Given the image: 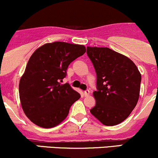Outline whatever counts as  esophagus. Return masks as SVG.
Returning <instances> with one entry per match:
<instances>
[{
	"instance_id": "obj_1",
	"label": "esophagus",
	"mask_w": 158,
	"mask_h": 158,
	"mask_svg": "<svg viewBox=\"0 0 158 158\" xmlns=\"http://www.w3.org/2000/svg\"><path fill=\"white\" fill-rule=\"evenodd\" d=\"M89 94H90V92H89V90L85 91V92H84L85 97H88V96L89 95Z\"/></svg>"
}]
</instances>
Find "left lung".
<instances>
[{
    "label": "left lung",
    "mask_w": 158,
    "mask_h": 158,
    "mask_svg": "<svg viewBox=\"0 0 158 158\" xmlns=\"http://www.w3.org/2000/svg\"><path fill=\"white\" fill-rule=\"evenodd\" d=\"M97 74L95 106L91 114L105 126L125 120L137 104L142 76L129 57L108 48L87 47Z\"/></svg>",
    "instance_id": "obj_1"
}]
</instances>
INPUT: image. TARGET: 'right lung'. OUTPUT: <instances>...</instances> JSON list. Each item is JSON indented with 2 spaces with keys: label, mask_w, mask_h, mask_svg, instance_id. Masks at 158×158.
<instances>
[{
  "label": "right lung",
  "mask_w": 158,
  "mask_h": 158,
  "mask_svg": "<svg viewBox=\"0 0 158 158\" xmlns=\"http://www.w3.org/2000/svg\"><path fill=\"white\" fill-rule=\"evenodd\" d=\"M82 44L55 41L36 49L29 58L19 85L25 114L40 127L59 125L80 94L69 84H61L68 66L85 53Z\"/></svg>",
  "instance_id": "add662e5"
}]
</instances>
